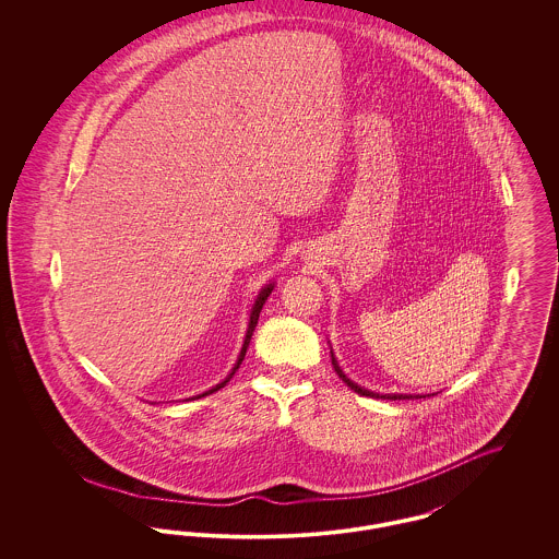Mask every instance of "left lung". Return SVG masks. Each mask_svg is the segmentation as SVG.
<instances>
[{
  "label": "left lung",
  "mask_w": 559,
  "mask_h": 559,
  "mask_svg": "<svg viewBox=\"0 0 559 559\" xmlns=\"http://www.w3.org/2000/svg\"><path fill=\"white\" fill-rule=\"evenodd\" d=\"M331 360H333V369L337 371V374H340V379L344 381V383H347V388L349 390H354L356 394H360V396H369V399H388V400H408V399H426V396H413V394H374V392H369V390H365V388H360V385H356L352 379H347L346 374H344V371L340 369V365H337V360H335V356H333V352H331Z\"/></svg>",
  "instance_id": "8db88e82"
}]
</instances>
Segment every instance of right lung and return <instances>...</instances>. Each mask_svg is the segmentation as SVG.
<instances>
[{"label": "right lung", "mask_w": 559, "mask_h": 559, "mask_svg": "<svg viewBox=\"0 0 559 559\" xmlns=\"http://www.w3.org/2000/svg\"><path fill=\"white\" fill-rule=\"evenodd\" d=\"M272 289H274V285L270 283V285H266V287L260 292L258 299H255V304H253V310H251V317H249V326H247V335H245V342H242V347H240L239 358H237V365H235L233 372H230L222 383H217L215 388H212L210 392H203L201 396H194V399H203V396H210L213 392H217V390H219V388H224V385L230 381V377L237 372V369L240 367V362H242V358H245V352H247V347H249V342H251V335H253V331H255V324H258V319H260V312H262V308H264V304H266L267 295L272 293Z\"/></svg>", "instance_id": "add662e5"}]
</instances>
